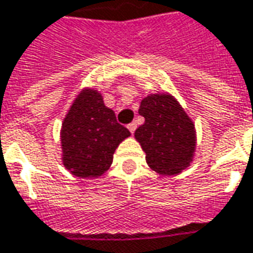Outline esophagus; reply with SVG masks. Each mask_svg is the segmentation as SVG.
I'll list each match as a JSON object with an SVG mask.
<instances>
[{"mask_svg": "<svg viewBox=\"0 0 253 253\" xmlns=\"http://www.w3.org/2000/svg\"><path fill=\"white\" fill-rule=\"evenodd\" d=\"M127 128H128V130H130V133L133 134L134 131H135V128H137V125H135V123H130V125H128V126H127Z\"/></svg>", "mask_w": 253, "mask_h": 253, "instance_id": "1", "label": "esophagus"}]
</instances>
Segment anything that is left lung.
Segmentation results:
<instances>
[{
	"label": "left lung",
	"mask_w": 253,
	"mask_h": 253,
	"mask_svg": "<svg viewBox=\"0 0 253 253\" xmlns=\"http://www.w3.org/2000/svg\"><path fill=\"white\" fill-rule=\"evenodd\" d=\"M138 113L145 122L134 137L149 168L162 176L187 169L195 156L197 130L180 102L169 92L148 94L141 101Z\"/></svg>",
	"instance_id": "1"
}]
</instances>
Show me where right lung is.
<instances>
[{"mask_svg": "<svg viewBox=\"0 0 253 253\" xmlns=\"http://www.w3.org/2000/svg\"><path fill=\"white\" fill-rule=\"evenodd\" d=\"M130 131L116 122L102 94L85 87L73 99L61 127L62 163L76 177L97 178L111 168L113 154Z\"/></svg>", "mask_w": 253, "mask_h": 253, "instance_id": "add662e5", "label": "right lung"}]
</instances>
